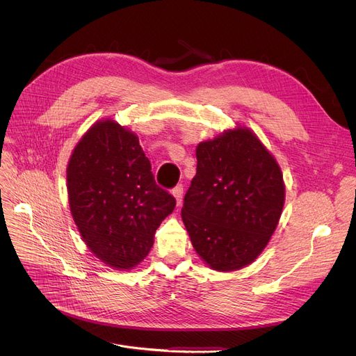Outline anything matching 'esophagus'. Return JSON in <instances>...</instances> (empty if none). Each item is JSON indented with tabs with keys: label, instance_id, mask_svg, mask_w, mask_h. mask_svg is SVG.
<instances>
[{
	"label": "esophagus",
	"instance_id": "esophagus-1",
	"mask_svg": "<svg viewBox=\"0 0 356 356\" xmlns=\"http://www.w3.org/2000/svg\"><path fill=\"white\" fill-rule=\"evenodd\" d=\"M172 195H173L175 199H176L177 207H180V204H181V199H183V186H181V184H177L176 188L172 191Z\"/></svg>",
	"mask_w": 356,
	"mask_h": 356
}]
</instances>
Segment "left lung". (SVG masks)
<instances>
[{
  "mask_svg": "<svg viewBox=\"0 0 356 356\" xmlns=\"http://www.w3.org/2000/svg\"><path fill=\"white\" fill-rule=\"evenodd\" d=\"M196 159V176L181 208L192 245L216 271L244 268L264 251L282 216V168L242 125L199 143Z\"/></svg>",
  "mask_w": 356,
  "mask_h": 356,
  "instance_id": "left-lung-1",
  "label": "left lung"
}]
</instances>
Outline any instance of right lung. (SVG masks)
Wrapping results in <instances>:
<instances>
[{
  "label": "right lung",
  "mask_w": 356,
  "mask_h": 356,
  "mask_svg": "<svg viewBox=\"0 0 356 356\" xmlns=\"http://www.w3.org/2000/svg\"><path fill=\"white\" fill-rule=\"evenodd\" d=\"M66 179L70 213L83 242L118 271L148 255L156 229L176 207L156 184L138 137L111 118L97 121L74 145Z\"/></svg>",
  "instance_id": "right-lung-1"
}]
</instances>
